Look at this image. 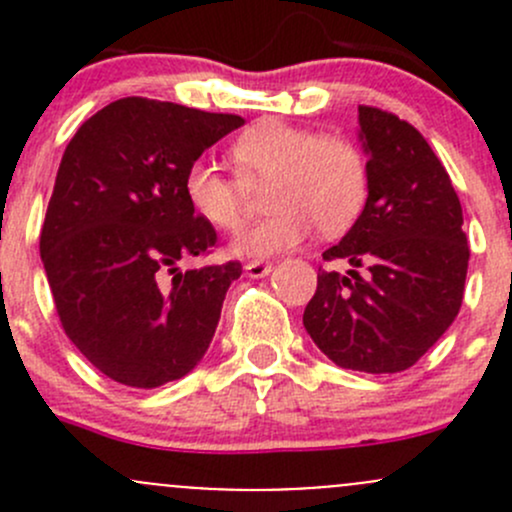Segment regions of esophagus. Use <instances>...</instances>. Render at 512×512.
<instances>
[{
	"mask_svg": "<svg viewBox=\"0 0 512 512\" xmlns=\"http://www.w3.org/2000/svg\"><path fill=\"white\" fill-rule=\"evenodd\" d=\"M245 272L250 277H265V275H270V272H272V262L252 260V262H247V265H245Z\"/></svg>",
	"mask_w": 512,
	"mask_h": 512,
	"instance_id": "34e87169",
	"label": "esophagus"
}]
</instances>
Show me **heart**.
I'll return each mask as SVG.
<instances>
[{
	"mask_svg": "<svg viewBox=\"0 0 512 512\" xmlns=\"http://www.w3.org/2000/svg\"><path fill=\"white\" fill-rule=\"evenodd\" d=\"M230 158L245 185L267 183L265 208L270 215L232 240V252L242 257L294 250L312 227L324 237L342 235L366 205V160L344 136H317L307 128L265 118L235 138ZM239 181L200 158L185 170L183 193L193 213L210 227L237 230L245 220V188Z\"/></svg>",
	"mask_w": 512,
	"mask_h": 512,
	"instance_id": "obj_1",
	"label": "heart"
}]
</instances>
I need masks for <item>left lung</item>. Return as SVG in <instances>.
Returning <instances> with one entry per match:
<instances>
[{
	"label": "left lung",
	"mask_w": 512,
	"mask_h": 512,
	"mask_svg": "<svg viewBox=\"0 0 512 512\" xmlns=\"http://www.w3.org/2000/svg\"><path fill=\"white\" fill-rule=\"evenodd\" d=\"M369 198L319 267L304 329L337 366L396 374L414 366L456 319L466 287L463 210L446 168L411 123L359 106Z\"/></svg>",
	"instance_id": "1"
}]
</instances>
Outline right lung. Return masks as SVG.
<instances>
[{"instance_id": "add662e5", "label": "right lung", "mask_w": 512, "mask_h": 512, "mask_svg": "<svg viewBox=\"0 0 512 512\" xmlns=\"http://www.w3.org/2000/svg\"><path fill=\"white\" fill-rule=\"evenodd\" d=\"M240 116L128 96L66 146L39 250L66 337L108 379L156 389L213 342L237 260L180 270L218 232L190 208L183 175Z\"/></svg>"}]
</instances>
